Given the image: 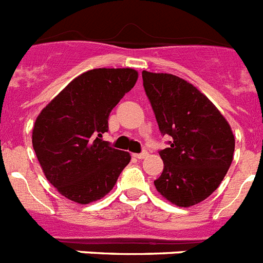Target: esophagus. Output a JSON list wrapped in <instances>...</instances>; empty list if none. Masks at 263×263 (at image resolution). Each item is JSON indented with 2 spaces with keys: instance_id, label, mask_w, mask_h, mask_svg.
Here are the masks:
<instances>
[{
  "instance_id": "obj_1",
  "label": "esophagus",
  "mask_w": 263,
  "mask_h": 263,
  "mask_svg": "<svg viewBox=\"0 0 263 263\" xmlns=\"http://www.w3.org/2000/svg\"><path fill=\"white\" fill-rule=\"evenodd\" d=\"M148 155L147 152H142V153H138V154H134V157L138 158V159H143V158H146Z\"/></svg>"
}]
</instances>
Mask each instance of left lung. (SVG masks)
<instances>
[{
  "mask_svg": "<svg viewBox=\"0 0 263 263\" xmlns=\"http://www.w3.org/2000/svg\"><path fill=\"white\" fill-rule=\"evenodd\" d=\"M142 79L160 133L171 137L168 147L159 152L164 168L155 188L178 206L195 205L216 191L231 167V126L208 97L183 79L147 71Z\"/></svg>",
  "mask_w": 263,
  "mask_h": 263,
  "instance_id": "left-lung-1",
  "label": "left lung"
}]
</instances>
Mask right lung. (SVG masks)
<instances>
[{
    "mask_svg": "<svg viewBox=\"0 0 263 263\" xmlns=\"http://www.w3.org/2000/svg\"><path fill=\"white\" fill-rule=\"evenodd\" d=\"M132 68H96L72 80L41 111L32 147L48 182L69 200L88 204L115 187L130 154L103 141L111 109L136 84Z\"/></svg>",
    "mask_w": 263,
    "mask_h": 263,
    "instance_id": "obj_1",
    "label": "right lung"
}]
</instances>
